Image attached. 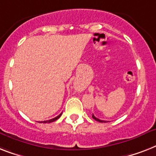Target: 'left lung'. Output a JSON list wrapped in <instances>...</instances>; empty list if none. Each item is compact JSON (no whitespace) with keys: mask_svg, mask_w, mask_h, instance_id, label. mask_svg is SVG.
Here are the masks:
<instances>
[{"mask_svg":"<svg viewBox=\"0 0 156 156\" xmlns=\"http://www.w3.org/2000/svg\"><path fill=\"white\" fill-rule=\"evenodd\" d=\"M93 119H94V120H96V121H98V122H106V121H104V120H100L99 118H96L95 116L93 115Z\"/></svg>","mask_w":156,"mask_h":156,"instance_id":"obj_1","label":"left lung"}]
</instances>
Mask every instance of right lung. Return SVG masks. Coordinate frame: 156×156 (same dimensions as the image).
Instances as JSON below:
<instances>
[{"label": "right lung", "instance_id": "add662e5", "mask_svg": "<svg viewBox=\"0 0 156 156\" xmlns=\"http://www.w3.org/2000/svg\"><path fill=\"white\" fill-rule=\"evenodd\" d=\"M62 115V113H60L59 115H58L57 117H55V118H52V119H50V120H47V121H43V122H39L41 123H50V122H55V121H56L58 118H60V116Z\"/></svg>", "mask_w": 156, "mask_h": 156}]
</instances>
